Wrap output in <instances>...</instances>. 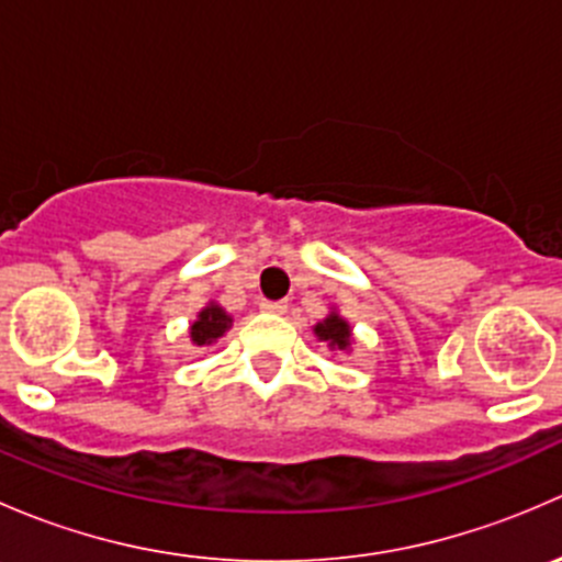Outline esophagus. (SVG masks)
Listing matches in <instances>:
<instances>
[{
    "instance_id": "1",
    "label": "esophagus",
    "mask_w": 562,
    "mask_h": 562,
    "mask_svg": "<svg viewBox=\"0 0 562 562\" xmlns=\"http://www.w3.org/2000/svg\"><path fill=\"white\" fill-rule=\"evenodd\" d=\"M260 310H263V313H269V315H285L288 313V304L285 302H260Z\"/></svg>"
}]
</instances>
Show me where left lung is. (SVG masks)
<instances>
[{"mask_svg":"<svg viewBox=\"0 0 562 562\" xmlns=\"http://www.w3.org/2000/svg\"><path fill=\"white\" fill-rule=\"evenodd\" d=\"M315 337L328 345V350H339V353H350L353 348V326L339 315L337 307H328V315L317 321L313 326Z\"/></svg>","mask_w":562,"mask_h":562,"instance_id":"obj_1","label":"left lung"}]
</instances>
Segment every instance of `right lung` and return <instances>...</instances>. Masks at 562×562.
Wrapping results in <instances>:
<instances>
[{
	"instance_id": "obj_1",
	"label": "right lung",
	"mask_w": 562,
	"mask_h": 562,
	"mask_svg": "<svg viewBox=\"0 0 562 562\" xmlns=\"http://www.w3.org/2000/svg\"><path fill=\"white\" fill-rule=\"evenodd\" d=\"M234 326V317L225 313L217 302H209L201 313L195 315V321L190 323V342L195 348H206V345H214L217 339L225 337V331Z\"/></svg>"
}]
</instances>
